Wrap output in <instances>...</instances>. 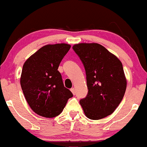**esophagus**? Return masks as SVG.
<instances>
[{
	"label": "esophagus",
	"mask_w": 147,
	"mask_h": 147,
	"mask_svg": "<svg viewBox=\"0 0 147 147\" xmlns=\"http://www.w3.org/2000/svg\"><path fill=\"white\" fill-rule=\"evenodd\" d=\"M71 92H72V93H73V94H76V92H75V89H74V88H71Z\"/></svg>",
	"instance_id": "obj_1"
}]
</instances>
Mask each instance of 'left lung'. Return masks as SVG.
I'll return each mask as SVG.
<instances>
[{
	"label": "left lung",
	"mask_w": 147,
	"mask_h": 147,
	"mask_svg": "<svg viewBox=\"0 0 147 147\" xmlns=\"http://www.w3.org/2000/svg\"><path fill=\"white\" fill-rule=\"evenodd\" d=\"M73 49L86 71L89 91L79 101L85 115L91 120L108 116L119 105L126 89L122 63L97 43H79Z\"/></svg>",
	"instance_id": "obj_1"
}]
</instances>
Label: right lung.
Instances as JSON below:
<instances>
[{
  "label": "right lung",
  "instance_id": "add662e5",
  "mask_svg": "<svg viewBox=\"0 0 147 147\" xmlns=\"http://www.w3.org/2000/svg\"><path fill=\"white\" fill-rule=\"evenodd\" d=\"M71 48L65 43L47 45L23 65L20 84L26 102L35 113L54 118L62 113L73 94L63 85L58 66Z\"/></svg>",
  "mask_w": 147,
  "mask_h": 147
}]
</instances>
